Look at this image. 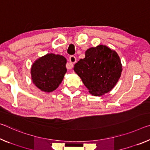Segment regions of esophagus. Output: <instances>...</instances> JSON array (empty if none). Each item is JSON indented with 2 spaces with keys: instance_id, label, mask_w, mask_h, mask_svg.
I'll return each mask as SVG.
<instances>
[{
  "instance_id": "obj_1",
  "label": "esophagus",
  "mask_w": 150,
  "mask_h": 150,
  "mask_svg": "<svg viewBox=\"0 0 150 150\" xmlns=\"http://www.w3.org/2000/svg\"><path fill=\"white\" fill-rule=\"evenodd\" d=\"M76 61H77V59H76V57L74 55H71L69 57V62L71 64H74L76 63ZM72 67H73V65L71 66V67L69 69L72 68Z\"/></svg>"
}]
</instances>
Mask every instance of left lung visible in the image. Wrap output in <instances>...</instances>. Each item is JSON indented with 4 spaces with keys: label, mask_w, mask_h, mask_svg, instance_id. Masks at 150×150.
<instances>
[{
    "label": "left lung",
    "mask_w": 150,
    "mask_h": 150,
    "mask_svg": "<svg viewBox=\"0 0 150 150\" xmlns=\"http://www.w3.org/2000/svg\"><path fill=\"white\" fill-rule=\"evenodd\" d=\"M73 69L90 93L101 96L115 87L121 77L122 65L114 50L100 45L87 49L85 58L75 63Z\"/></svg>",
    "instance_id": "1"
}]
</instances>
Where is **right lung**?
<instances>
[{"mask_svg": "<svg viewBox=\"0 0 150 150\" xmlns=\"http://www.w3.org/2000/svg\"><path fill=\"white\" fill-rule=\"evenodd\" d=\"M66 63L63 56L53 53L38 59L30 69L33 83L44 92L53 91L62 82L67 72Z\"/></svg>", "mask_w": 150, "mask_h": 150, "instance_id": "obj_1", "label": "right lung"}]
</instances>
